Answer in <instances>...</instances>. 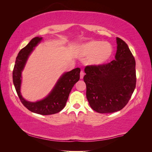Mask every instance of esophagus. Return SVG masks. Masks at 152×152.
<instances>
[{
    "mask_svg": "<svg viewBox=\"0 0 152 152\" xmlns=\"http://www.w3.org/2000/svg\"><path fill=\"white\" fill-rule=\"evenodd\" d=\"M84 75H85V73H84V72H83V71H81V72H80V79H83Z\"/></svg>",
    "mask_w": 152,
    "mask_h": 152,
    "instance_id": "esophagus-1",
    "label": "esophagus"
}]
</instances>
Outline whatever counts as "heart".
I'll use <instances>...</instances> for the list:
<instances>
[{
  "label": "heart",
  "mask_w": 152,
  "mask_h": 152,
  "mask_svg": "<svg viewBox=\"0 0 152 152\" xmlns=\"http://www.w3.org/2000/svg\"><path fill=\"white\" fill-rule=\"evenodd\" d=\"M113 48L109 42L91 40L83 43L77 48V53L80 58H88V64L99 67L104 65L113 55Z\"/></svg>",
  "instance_id": "obj_1"
}]
</instances>
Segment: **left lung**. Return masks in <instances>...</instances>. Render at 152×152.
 <instances>
[{
  "instance_id": "8db88e82",
  "label": "left lung",
  "mask_w": 152,
  "mask_h": 152,
  "mask_svg": "<svg viewBox=\"0 0 152 152\" xmlns=\"http://www.w3.org/2000/svg\"><path fill=\"white\" fill-rule=\"evenodd\" d=\"M115 60L99 67L88 66L84 81L90 106L99 113L120 110L129 102L136 86L135 60L122 39L116 38Z\"/></svg>"
}]
</instances>
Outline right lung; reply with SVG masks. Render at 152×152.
Masks as SVG:
<instances>
[{"label": "right lung", "mask_w": 152, "mask_h": 152, "mask_svg": "<svg viewBox=\"0 0 152 152\" xmlns=\"http://www.w3.org/2000/svg\"><path fill=\"white\" fill-rule=\"evenodd\" d=\"M42 39V37H35L20 50L13 70V83L20 100L26 109L36 114L49 115L59 113L64 108L71 90L80 79V69L77 67L70 72L64 73L51 91L43 99L31 102L23 98L21 93L22 72L30 54Z\"/></svg>", "instance_id": "right-lung-1"}]
</instances>
